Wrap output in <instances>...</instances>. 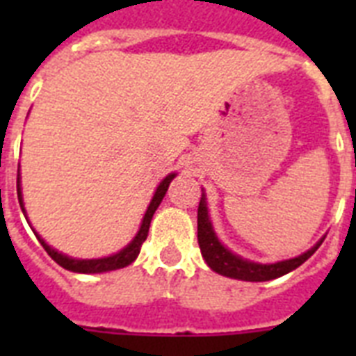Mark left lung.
<instances>
[{"mask_svg": "<svg viewBox=\"0 0 356 356\" xmlns=\"http://www.w3.org/2000/svg\"><path fill=\"white\" fill-rule=\"evenodd\" d=\"M323 238H320L309 251H305L299 257L279 260V262H273V264H260V262L242 259L240 254L233 253L231 249H227L220 242L216 231L212 227L211 214H209V207H207L205 190L201 188V201L200 209H197V242H200L201 254H203L209 268L220 273V275L249 282L271 281V279H277V277L286 275V273H290V271L303 264L305 260H309L316 253V249L321 245Z\"/></svg>", "mask_w": 356, "mask_h": 356, "instance_id": "obj_1", "label": "left lung"}]
</instances>
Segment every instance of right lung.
Here are the masks:
<instances>
[{"mask_svg": "<svg viewBox=\"0 0 356 356\" xmlns=\"http://www.w3.org/2000/svg\"><path fill=\"white\" fill-rule=\"evenodd\" d=\"M177 173H168L166 177L162 179L159 186H156L155 194L151 197L149 205H147V211H145L144 218H142V223H140L138 233L134 234V238L131 242L125 245L123 249H120L118 253L108 254V257H102V259H74V257H68V254L60 253L57 249H53L49 243H46V240L40 236V234L36 233L35 229H33V233L36 234L38 238V242L42 243V248L46 249L47 254L51 257L58 266H63L64 270L74 271V273H105V271H113V270H120V268H125V266L133 264L136 257L140 253V248H142V243L145 242V238H147V233H149V223L153 220V214L161 205L162 197L166 195L168 186L173 181ZM19 166H18V181H16V190H18V201L19 207H22V212H24L25 220H27V212H25L24 207V195H22V181H19Z\"/></svg>", "mask_w": 356, "mask_h": 356, "instance_id": "1", "label": "right lung"}]
</instances>
